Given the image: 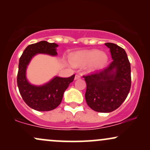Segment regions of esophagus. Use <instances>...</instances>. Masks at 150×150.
<instances>
[{
    "instance_id": "1",
    "label": "esophagus",
    "mask_w": 150,
    "mask_h": 150,
    "mask_svg": "<svg viewBox=\"0 0 150 150\" xmlns=\"http://www.w3.org/2000/svg\"><path fill=\"white\" fill-rule=\"evenodd\" d=\"M81 76L80 75H75V80H78V79H80Z\"/></svg>"
}]
</instances>
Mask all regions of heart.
Masks as SVG:
<instances>
[{
    "label": "heart",
    "instance_id": "b5f03b06",
    "mask_svg": "<svg viewBox=\"0 0 150 150\" xmlns=\"http://www.w3.org/2000/svg\"><path fill=\"white\" fill-rule=\"evenodd\" d=\"M106 53H100L98 50L78 52L72 55L71 63L75 66L89 65L91 70H97L104 67L107 62Z\"/></svg>",
    "mask_w": 150,
    "mask_h": 150
}]
</instances>
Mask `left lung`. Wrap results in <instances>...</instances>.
I'll return each mask as SVG.
<instances>
[{
  "label": "left lung",
  "instance_id": "8db88e82",
  "mask_svg": "<svg viewBox=\"0 0 150 150\" xmlns=\"http://www.w3.org/2000/svg\"><path fill=\"white\" fill-rule=\"evenodd\" d=\"M113 61L104 70H94L83 75L87 84L85 99L94 111H113L123 104L131 87L130 63L123 48L106 43Z\"/></svg>",
  "mask_w": 150,
  "mask_h": 150
}]
</instances>
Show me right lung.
I'll use <instances>...</instances> for the list:
<instances>
[{"label": "right lung", "mask_w": 150, "mask_h": 150, "mask_svg": "<svg viewBox=\"0 0 150 150\" xmlns=\"http://www.w3.org/2000/svg\"><path fill=\"white\" fill-rule=\"evenodd\" d=\"M57 46L55 43H49L46 41L30 44L25 49L20 58L17 77L19 91L24 101L36 111H48L57 107L61 104L65 89L75 78V75L66 78L56 77L47 84L39 87L30 85L26 79L27 65L34 55L46 53L56 56Z\"/></svg>", "instance_id": "right-lung-1"}]
</instances>
